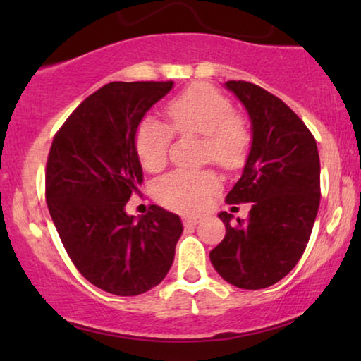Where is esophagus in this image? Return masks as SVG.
I'll list each match as a JSON object with an SVG mask.
<instances>
[{
  "mask_svg": "<svg viewBox=\"0 0 361 361\" xmlns=\"http://www.w3.org/2000/svg\"><path fill=\"white\" fill-rule=\"evenodd\" d=\"M200 221V216H184V225L185 226H194Z\"/></svg>",
  "mask_w": 361,
  "mask_h": 361,
  "instance_id": "1",
  "label": "esophagus"
}]
</instances>
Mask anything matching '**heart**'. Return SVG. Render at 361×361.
I'll return each instance as SVG.
<instances>
[{
	"instance_id": "heart-1",
	"label": "heart",
	"mask_w": 361,
	"mask_h": 361,
	"mask_svg": "<svg viewBox=\"0 0 361 361\" xmlns=\"http://www.w3.org/2000/svg\"><path fill=\"white\" fill-rule=\"evenodd\" d=\"M231 103L216 88L197 83L167 103V116L177 133L204 136V157L225 169H233L245 159L250 146V128L243 116L231 111ZM172 140L171 128L146 116L136 128L135 147L147 171H159L167 161ZM219 179L212 172L174 171L156 182L157 200L169 209L197 212L207 204Z\"/></svg>"
}]
</instances>
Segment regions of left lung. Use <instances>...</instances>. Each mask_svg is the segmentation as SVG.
Instances as JSON below:
<instances>
[{
	"label": "left lung",
	"mask_w": 361,
	"mask_h": 361,
	"mask_svg": "<svg viewBox=\"0 0 361 361\" xmlns=\"http://www.w3.org/2000/svg\"><path fill=\"white\" fill-rule=\"evenodd\" d=\"M248 111L251 147L228 204L251 202L248 220L220 212L225 238L210 261L226 283L263 289L290 273L312 233L320 202V159L312 133L278 97L243 80L225 82Z\"/></svg>",
	"instance_id": "8db88e82"
}]
</instances>
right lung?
<instances>
[{
    "label": "right lung",
    "instance_id": "right-lung-1",
    "mask_svg": "<svg viewBox=\"0 0 361 361\" xmlns=\"http://www.w3.org/2000/svg\"><path fill=\"white\" fill-rule=\"evenodd\" d=\"M174 82H111L85 98L54 137L46 199L63 248L80 274L116 295H137L169 273L179 215L125 207L142 182L136 128Z\"/></svg>",
    "mask_w": 361,
    "mask_h": 361
}]
</instances>
